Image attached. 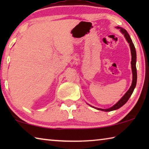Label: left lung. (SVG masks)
I'll return each instance as SVG.
<instances>
[{
  "label": "left lung",
  "instance_id": "left-lung-1",
  "mask_svg": "<svg viewBox=\"0 0 149 149\" xmlns=\"http://www.w3.org/2000/svg\"><path fill=\"white\" fill-rule=\"evenodd\" d=\"M118 28L120 29L121 32L124 35L126 40L128 42V43L130 44V49H131V53H132V72H133V81L132 84L131 85L129 90L126 92L125 94L123 96V97L119 101H118L116 104H114L112 107L108 109H102V108H97V110L105 111V112H110V111H112L114 110H117L120 107H122L123 104H125L128 100H129L131 95H132V93L134 91L135 87L136 86V84H137V70H136V51H135V48L134 45H133L132 39L130 38V35L128 34L125 29L121 28V27H118Z\"/></svg>",
  "mask_w": 149,
  "mask_h": 149
}]
</instances>
